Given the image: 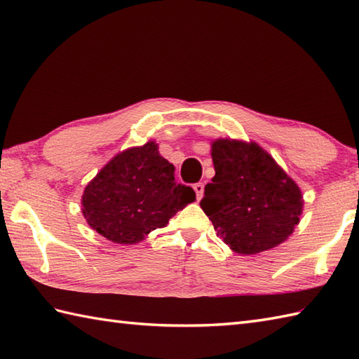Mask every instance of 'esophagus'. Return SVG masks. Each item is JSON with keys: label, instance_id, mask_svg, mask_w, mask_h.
Returning a JSON list of instances; mask_svg holds the SVG:
<instances>
[{"label": "esophagus", "instance_id": "34e87169", "mask_svg": "<svg viewBox=\"0 0 359 359\" xmlns=\"http://www.w3.org/2000/svg\"><path fill=\"white\" fill-rule=\"evenodd\" d=\"M194 191H196V196H197V199H202V196H203V184H194Z\"/></svg>", "mask_w": 359, "mask_h": 359}]
</instances>
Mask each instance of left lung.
I'll use <instances>...</instances> for the list:
<instances>
[{
  "label": "left lung",
  "mask_w": 359,
  "mask_h": 359,
  "mask_svg": "<svg viewBox=\"0 0 359 359\" xmlns=\"http://www.w3.org/2000/svg\"><path fill=\"white\" fill-rule=\"evenodd\" d=\"M216 175L201 207L234 253L256 255L284 242L299 224L302 193L296 182L255 142L211 143Z\"/></svg>",
  "instance_id": "obj_1"
}]
</instances>
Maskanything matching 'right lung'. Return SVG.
<instances>
[{
	"label": "right lung",
	"instance_id": "add662e5",
	"mask_svg": "<svg viewBox=\"0 0 359 359\" xmlns=\"http://www.w3.org/2000/svg\"><path fill=\"white\" fill-rule=\"evenodd\" d=\"M196 201L191 187L175 184L174 165L148 142L112 157L89 182L81 211L90 228L116 243H137L163 228Z\"/></svg>",
	"mask_w": 359,
	"mask_h": 359
}]
</instances>
